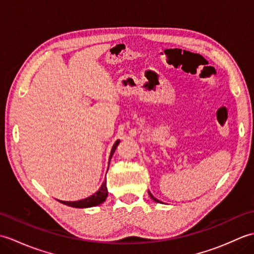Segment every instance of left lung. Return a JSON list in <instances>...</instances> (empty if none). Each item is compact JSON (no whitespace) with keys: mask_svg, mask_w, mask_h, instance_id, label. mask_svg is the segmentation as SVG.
<instances>
[{"mask_svg":"<svg viewBox=\"0 0 254 254\" xmlns=\"http://www.w3.org/2000/svg\"><path fill=\"white\" fill-rule=\"evenodd\" d=\"M148 194H149V196H150V197H152V198L154 199V201H155V202H157V203H159V201H158V199H157V198H156V197H154V196H153V194H152V193H150V192H148Z\"/></svg>","mask_w":254,"mask_h":254,"instance_id":"1","label":"left lung"}]
</instances>
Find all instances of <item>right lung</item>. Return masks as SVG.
Returning a JSON list of instances; mask_svg holds the SVG:
<instances>
[{
  "label": "right lung",
  "instance_id": "1",
  "mask_svg": "<svg viewBox=\"0 0 254 254\" xmlns=\"http://www.w3.org/2000/svg\"><path fill=\"white\" fill-rule=\"evenodd\" d=\"M119 143L120 141H118L115 143V145L112 146L111 149V153H110V157H109V161L112 157L113 153L116 152V148L118 147ZM107 181L105 180L102 182L101 187L98 189V191L95 192L94 194H91L90 196L88 197H85L83 199H79V201H74V202H67V201H60L62 204H65L67 206H71V207H76V208H84V207H93L96 206V205H99L101 203L105 202V199L108 196V190H107Z\"/></svg>",
  "mask_w": 254,
  "mask_h": 254
}]
</instances>
